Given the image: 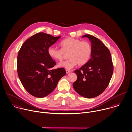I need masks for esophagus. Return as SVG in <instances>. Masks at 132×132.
Returning a JSON list of instances; mask_svg holds the SVG:
<instances>
[{"label": "esophagus", "mask_w": 132, "mask_h": 132, "mask_svg": "<svg viewBox=\"0 0 132 132\" xmlns=\"http://www.w3.org/2000/svg\"><path fill=\"white\" fill-rule=\"evenodd\" d=\"M70 72H71L70 71H69V70H66V73H67V74H69Z\"/></svg>", "instance_id": "34e87169"}]
</instances>
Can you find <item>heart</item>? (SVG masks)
Here are the masks:
<instances>
[{"label": "heart", "mask_w": 132, "mask_h": 132, "mask_svg": "<svg viewBox=\"0 0 132 132\" xmlns=\"http://www.w3.org/2000/svg\"><path fill=\"white\" fill-rule=\"evenodd\" d=\"M61 48L50 46L47 49L48 55L56 61L63 60L65 53L68 54V59L59 63L60 67L70 70L77 64L83 65L88 62L92 54V47L87 42H82L74 38H68L60 43Z\"/></svg>", "instance_id": "1"}]
</instances>
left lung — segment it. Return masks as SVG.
<instances>
[{
  "label": "left lung",
  "mask_w": 132,
  "mask_h": 132,
  "mask_svg": "<svg viewBox=\"0 0 132 132\" xmlns=\"http://www.w3.org/2000/svg\"><path fill=\"white\" fill-rule=\"evenodd\" d=\"M82 37H87L90 42L92 54L88 62L74 71L77 79L73 87L81 96L92 98L100 95L108 86L113 65L110 51L99 39L89 34Z\"/></svg>",
  "instance_id": "1"
}]
</instances>
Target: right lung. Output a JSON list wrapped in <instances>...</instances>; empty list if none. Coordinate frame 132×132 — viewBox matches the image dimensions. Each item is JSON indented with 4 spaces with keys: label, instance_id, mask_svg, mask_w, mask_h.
<instances>
[{
    "label": "right lung",
    "instance_id": "1",
    "mask_svg": "<svg viewBox=\"0 0 132 132\" xmlns=\"http://www.w3.org/2000/svg\"><path fill=\"white\" fill-rule=\"evenodd\" d=\"M60 37L38 33L28 39L18 52V77L27 91L34 97L44 98L49 95L66 74L63 68L52 69L56 63L47 53L48 48Z\"/></svg>",
    "mask_w": 132,
    "mask_h": 132
}]
</instances>
